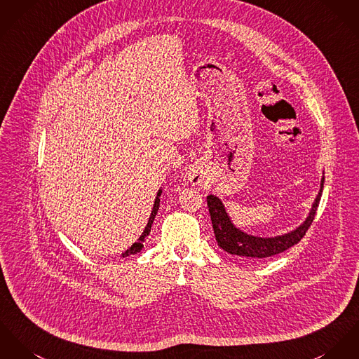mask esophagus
Listing matches in <instances>:
<instances>
[{
  "label": "esophagus",
  "instance_id": "34e87169",
  "mask_svg": "<svg viewBox=\"0 0 359 359\" xmlns=\"http://www.w3.org/2000/svg\"><path fill=\"white\" fill-rule=\"evenodd\" d=\"M187 179H189V182H190L193 186H198V184H201V183H202L203 176H202L201 170H198V169H191V170L187 173Z\"/></svg>",
  "mask_w": 359,
  "mask_h": 359
}]
</instances>
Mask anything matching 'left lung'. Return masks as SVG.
Masks as SVG:
<instances>
[{"label": "left lung", "mask_w": 359, "mask_h": 359, "mask_svg": "<svg viewBox=\"0 0 359 359\" xmlns=\"http://www.w3.org/2000/svg\"><path fill=\"white\" fill-rule=\"evenodd\" d=\"M324 179L325 177L323 176L318 194L304 222L287 233H281L276 236H266V238L251 235L238 228L231 220L226 212V208L220 198L209 194L206 196L208 208H209L210 220L213 224V229H215V235L219 246L232 255L248 258L252 261L264 259V258L280 254L287 248H292L304 238V233L307 232L309 226L313 222L318 202H320V196L324 189Z\"/></svg>", "instance_id": "1"}]
</instances>
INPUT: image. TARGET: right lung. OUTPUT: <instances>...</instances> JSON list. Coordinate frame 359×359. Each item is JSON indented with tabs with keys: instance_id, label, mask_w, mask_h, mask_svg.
I'll return each mask as SVG.
<instances>
[{
	"instance_id": "obj_1",
	"label": "right lung",
	"mask_w": 359,
	"mask_h": 359,
	"mask_svg": "<svg viewBox=\"0 0 359 359\" xmlns=\"http://www.w3.org/2000/svg\"><path fill=\"white\" fill-rule=\"evenodd\" d=\"M161 194H163V189H160V190H158V193H157V196H156V199H154V205H153V210H151V213H150V217H149V221H147V224H146V226H144V229H143L142 235L139 236L138 241H137L135 243H133V246H131V248H127V250L121 254V257H123V258L130 257V255H134V254H138L139 251L143 248V242H146L147 236L150 235L153 221H154L156 216H157V212H158V208H160V202H161V201H160Z\"/></svg>"
}]
</instances>
